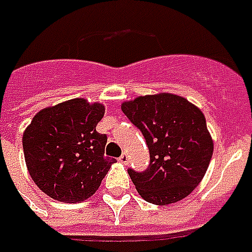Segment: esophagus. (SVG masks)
<instances>
[{"mask_svg": "<svg viewBox=\"0 0 252 252\" xmlns=\"http://www.w3.org/2000/svg\"><path fill=\"white\" fill-rule=\"evenodd\" d=\"M119 161H120V162H123V163H128V156H126V153H123V156L119 158Z\"/></svg>", "mask_w": 252, "mask_h": 252, "instance_id": "34e87169", "label": "esophagus"}]
</instances>
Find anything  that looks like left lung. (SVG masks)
<instances>
[{
	"instance_id": "obj_1",
	"label": "left lung",
	"mask_w": 252,
	"mask_h": 252,
	"mask_svg": "<svg viewBox=\"0 0 252 252\" xmlns=\"http://www.w3.org/2000/svg\"><path fill=\"white\" fill-rule=\"evenodd\" d=\"M121 110L142 131L150 151L144 172L128 169L139 195L159 206L187 198L203 179L214 149L202 110L168 93L123 102Z\"/></svg>"
}]
</instances>
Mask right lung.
<instances>
[{
	"label": "right lung",
	"instance_id": "obj_1",
	"mask_svg": "<svg viewBox=\"0 0 252 252\" xmlns=\"http://www.w3.org/2000/svg\"><path fill=\"white\" fill-rule=\"evenodd\" d=\"M99 102L75 98L35 114L23 133L28 173L42 192L60 202H83L101 186L114 158L105 157L106 135L96 124Z\"/></svg>",
	"mask_w": 252,
	"mask_h": 252
}]
</instances>
